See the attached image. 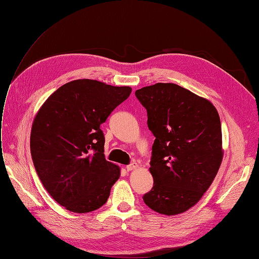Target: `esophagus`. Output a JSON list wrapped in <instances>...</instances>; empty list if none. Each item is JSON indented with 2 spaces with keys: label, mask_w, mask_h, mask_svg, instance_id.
Listing matches in <instances>:
<instances>
[{
  "label": "esophagus",
  "mask_w": 259,
  "mask_h": 259,
  "mask_svg": "<svg viewBox=\"0 0 259 259\" xmlns=\"http://www.w3.org/2000/svg\"><path fill=\"white\" fill-rule=\"evenodd\" d=\"M137 167H138L137 163H132V164H130V165H127V166H126V169L130 171V170H134V169H136Z\"/></svg>",
  "instance_id": "esophagus-1"
}]
</instances>
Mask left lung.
<instances>
[{
	"label": "left lung",
	"instance_id": "obj_1",
	"mask_svg": "<svg viewBox=\"0 0 259 259\" xmlns=\"http://www.w3.org/2000/svg\"><path fill=\"white\" fill-rule=\"evenodd\" d=\"M135 95L155 137L149 168L153 187L144 202L156 213L182 214L200 201L221 167L219 114L209 100L174 83L146 86Z\"/></svg>",
	"mask_w": 259,
	"mask_h": 259
}]
</instances>
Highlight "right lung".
<instances>
[{
    "instance_id": "add662e5",
    "label": "right lung",
    "mask_w": 259,
    "mask_h": 259,
    "mask_svg": "<svg viewBox=\"0 0 259 259\" xmlns=\"http://www.w3.org/2000/svg\"><path fill=\"white\" fill-rule=\"evenodd\" d=\"M131 93L130 86L74 80L37 111L30 135L32 161L46 191L66 209L90 213L107 202L121 173L105 159L100 125Z\"/></svg>"
}]
</instances>
